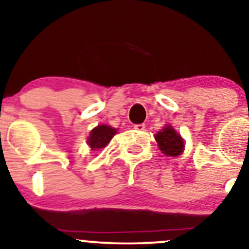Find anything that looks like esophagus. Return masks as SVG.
I'll return each mask as SVG.
<instances>
[{"label": "esophagus", "mask_w": 249, "mask_h": 249, "mask_svg": "<svg viewBox=\"0 0 249 249\" xmlns=\"http://www.w3.org/2000/svg\"><path fill=\"white\" fill-rule=\"evenodd\" d=\"M134 128H136V130H138V131L145 130V124H136V125H134Z\"/></svg>", "instance_id": "obj_1"}]
</instances>
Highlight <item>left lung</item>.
<instances>
[{
    "mask_svg": "<svg viewBox=\"0 0 249 249\" xmlns=\"http://www.w3.org/2000/svg\"><path fill=\"white\" fill-rule=\"evenodd\" d=\"M158 146L165 156L178 157L184 152V139L171 125H166L161 131L154 136Z\"/></svg>",
    "mask_w": 249,
    "mask_h": 249,
    "instance_id": "left-lung-1",
    "label": "left lung"
}]
</instances>
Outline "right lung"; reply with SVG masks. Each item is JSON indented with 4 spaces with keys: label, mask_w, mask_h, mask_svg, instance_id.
Instances as JSON below:
<instances>
[{
    "label": "right lung",
    "mask_w": 249,
    "mask_h": 249,
    "mask_svg": "<svg viewBox=\"0 0 249 249\" xmlns=\"http://www.w3.org/2000/svg\"><path fill=\"white\" fill-rule=\"evenodd\" d=\"M117 133L115 127H111L108 125H98V126L91 130L90 136L88 138V144L92 151L101 150L105 147L110 142L113 136Z\"/></svg>",
    "instance_id": "1"
}]
</instances>
